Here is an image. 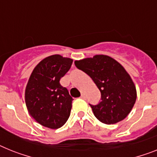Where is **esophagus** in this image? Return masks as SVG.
<instances>
[{
	"mask_svg": "<svg viewBox=\"0 0 157 157\" xmlns=\"http://www.w3.org/2000/svg\"><path fill=\"white\" fill-rule=\"evenodd\" d=\"M81 98L83 99V100H86V97H85V94H81Z\"/></svg>",
	"mask_w": 157,
	"mask_h": 157,
	"instance_id": "obj_1",
	"label": "esophagus"
}]
</instances>
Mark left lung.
Returning a JSON list of instances; mask_svg holds the SVG:
<instances>
[{"instance_id": "8db88e82", "label": "left lung", "mask_w": 157, "mask_h": 157, "mask_svg": "<svg viewBox=\"0 0 157 157\" xmlns=\"http://www.w3.org/2000/svg\"><path fill=\"white\" fill-rule=\"evenodd\" d=\"M76 68L90 76L101 93V101L92 105L93 114L106 124L123 121L136 100V89L122 65L106 55L75 60Z\"/></svg>"}]
</instances>
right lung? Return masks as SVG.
I'll return each instance as SVG.
<instances>
[{"label": "right lung", "instance_id": "1", "mask_svg": "<svg viewBox=\"0 0 157 157\" xmlns=\"http://www.w3.org/2000/svg\"><path fill=\"white\" fill-rule=\"evenodd\" d=\"M72 59L56 54L43 59L32 72L25 88L29 113L44 127L57 129L70 116L72 98L60 80L71 68Z\"/></svg>", "mask_w": 157, "mask_h": 157}]
</instances>
